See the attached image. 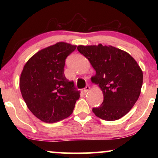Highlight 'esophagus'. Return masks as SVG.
Listing matches in <instances>:
<instances>
[{
	"label": "esophagus",
	"instance_id": "obj_1",
	"mask_svg": "<svg viewBox=\"0 0 158 158\" xmlns=\"http://www.w3.org/2000/svg\"><path fill=\"white\" fill-rule=\"evenodd\" d=\"M90 89V88L88 85H87V86H86V87L83 89V92L85 93V94H86V93H87Z\"/></svg>",
	"mask_w": 158,
	"mask_h": 158
}]
</instances>
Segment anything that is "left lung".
<instances>
[{"label":"left lung","mask_w":158,"mask_h":158,"mask_svg":"<svg viewBox=\"0 0 158 158\" xmlns=\"http://www.w3.org/2000/svg\"><path fill=\"white\" fill-rule=\"evenodd\" d=\"M77 49L96 70L91 81L103 92V103L93 108L95 115L106 121L126 115L139 98L143 82V73L136 60L127 52L101 44L79 45Z\"/></svg>","instance_id":"obj_1"}]
</instances>
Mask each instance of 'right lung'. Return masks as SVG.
Segmentation results:
<instances>
[{"instance_id":"right-lung-1","label":"right lung","mask_w":158,"mask_h":158,"mask_svg":"<svg viewBox=\"0 0 158 158\" xmlns=\"http://www.w3.org/2000/svg\"><path fill=\"white\" fill-rule=\"evenodd\" d=\"M76 45L57 42L42 49L28 60L19 86L30 111L42 122L55 123L73 113L80 92L64 75L65 59Z\"/></svg>"}]
</instances>
